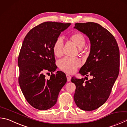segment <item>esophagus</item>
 I'll return each instance as SVG.
<instances>
[{"mask_svg": "<svg viewBox=\"0 0 127 127\" xmlns=\"http://www.w3.org/2000/svg\"><path fill=\"white\" fill-rule=\"evenodd\" d=\"M66 78H67V81L70 82L71 80V76L69 74H66Z\"/></svg>", "mask_w": 127, "mask_h": 127, "instance_id": "1", "label": "esophagus"}]
</instances>
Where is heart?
Listing matches in <instances>:
<instances>
[{
	"label": "heart",
	"mask_w": 127,
	"mask_h": 127,
	"mask_svg": "<svg viewBox=\"0 0 127 127\" xmlns=\"http://www.w3.org/2000/svg\"><path fill=\"white\" fill-rule=\"evenodd\" d=\"M70 40L75 44L79 48H82L86 44V39L82 33H76L70 36ZM63 41L61 39L58 38L56 40L53 45V52L56 57H59L62 55L63 49ZM81 64V62L78 58H64L59 61L58 66L60 69L68 73H73L75 72L77 68Z\"/></svg>",
	"instance_id": "heart-1"
}]
</instances>
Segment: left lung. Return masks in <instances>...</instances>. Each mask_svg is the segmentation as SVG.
<instances>
[{
	"mask_svg": "<svg viewBox=\"0 0 127 127\" xmlns=\"http://www.w3.org/2000/svg\"><path fill=\"white\" fill-rule=\"evenodd\" d=\"M74 28L86 34L91 41L89 57L79 73L92 75L93 79L71 78L76 86L74 99L80 109L91 111L104 104L111 93L119 74V47L114 36L99 24L75 23Z\"/></svg>",
	"mask_w": 127,
	"mask_h": 127,
	"instance_id": "1",
	"label": "left lung"
}]
</instances>
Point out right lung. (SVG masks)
Wrapping results in <instances>:
<instances>
[{
  "instance_id": "obj_1",
  "label": "right lung",
  "mask_w": 127,
  "mask_h": 127,
  "mask_svg": "<svg viewBox=\"0 0 127 127\" xmlns=\"http://www.w3.org/2000/svg\"><path fill=\"white\" fill-rule=\"evenodd\" d=\"M70 23L47 22L30 31L20 49L18 64L20 89L25 99L39 110H47L56 104L58 96L66 82L63 71H56L57 65L53 45L62 32ZM50 72L49 80L45 74Z\"/></svg>"
}]
</instances>
